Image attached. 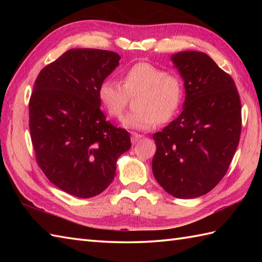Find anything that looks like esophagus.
<instances>
[{"label":"esophagus","instance_id":"obj_1","mask_svg":"<svg viewBox=\"0 0 262 262\" xmlns=\"http://www.w3.org/2000/svg\"><path fill=\"white\" fill-rule=\"evenodd\" d=\"M141 138H143V136L142 135H140V134H135V133H133L132 134V143L133 144H136V143H138V141L141 140Z\"/></svg>","mask_w":262,"mask_h":262}]
</instances>
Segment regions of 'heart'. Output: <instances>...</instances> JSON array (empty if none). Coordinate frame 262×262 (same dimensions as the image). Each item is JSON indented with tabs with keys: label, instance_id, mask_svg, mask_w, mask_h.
<instances>
[{
	"label": "heart",
	"instance_id": "b5f03b06",
	"mask_svg": "<svg viewBox=\"0 0 262 262\" xmlns=\"http://www.w3.org/2000/svg\"><path fill=\"white\" fill-rule=\"evenodd\" d=\"M121 85L116 80H104L98 89V98L107 114L120 119L129 97L137 94L134 113L127 115L122 126L132 130H149L160 122L169 121L178 113L185 86L176 73L147 62L129 66L121 73Z\"/></svg>",
	"mask_w": 262,
	"mask_h": 262
}]
</instances>
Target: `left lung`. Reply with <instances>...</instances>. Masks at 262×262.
<instances>
[{"label":"left lung","mask_w":262,"mask_h":262,"mask_svg":"<svg viewBox=\"0 0 262 262\" xmlns=\"http://www.w3.org/2000/svg\"><path fill=\"white\" fill-rule=\"evenodd\" d=\"M185 81L180 116L153 135L154 178L181 199L196 198L216 187L229 169L241 134V100L232 77L207 54L171 56Z\"/></svg>","instance_id":"8db88e82"}]
</instances>
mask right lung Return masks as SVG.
Instances as JSON below:
<instances>
[{"mask_svg": "<svg viewBox=\"0 0 262 262\" xmlns=\"http://www.w3.org/2000/svg\"><path fill=\"white\" fill-rule=\"evenodd\" d=\"M117 53L74 48L45 66L29 101V128L39 168L60 190L101 193L116 176L130 136L105 120L98 89L119 65Z\"/></svg>", "mask_w": 262, "mask_h": 262, "instance_id": "1", "label": "right lung"}]
</instances>
